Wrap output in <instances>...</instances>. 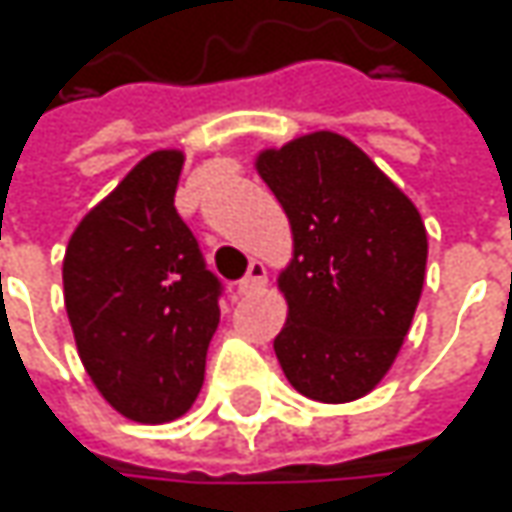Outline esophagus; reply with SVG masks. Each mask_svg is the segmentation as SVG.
Masks as SVG:
<instances>
[{
	"instance_id": "obj_1",
	"label": "esophagus",
	"mask_w": 512,
	"mask_h": 512,
	"mask_svg": "<svg viewBox=\"0 0 512 512\" xmlns=\"http://www.w3.org/2000/svg\"><path fill=\"white\" fill-rule=\"evenodd\" d=\"M266 280H269V275H266V266L255 260V263L249 266V275L240 280L237 292H240V295H255V292H260V289L266 286Z\"/></svg>"
}]
</instances>
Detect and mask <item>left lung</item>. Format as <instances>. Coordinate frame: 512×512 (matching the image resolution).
I'll return each mask as SVG.
<instances>
[{"instance_id":"8db88e82","label":"left lung","mask_w":512,"mask_h":512,"mask_svg":"<svg viewBox=\"0 0 512 512\" xmlns=\"http://www.w3.org/2000/svg\"><path fill=\"white\" fill-rule=\"evenodd\" d=\"M255 166L289 217L295 243L278 278L289 303L275 338L283 375L312 401L364 398L392 367L424 289L421 214L335 131L266 148Z\"/></svg>"}]
</instances>
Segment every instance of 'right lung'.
Returning <instances> with one entry per match:
<instances>
[{
    "label": "right lung",
    "mask_w": 512,
    "mask_h": 512,
    "mask_svg": "<svg viewBox=\"0 0 512 512\" xmlns=\"http://www.w3.org/2000/svg\"><path fill=\"white\" fill-rule=\"evenodd\" d=\"M183 151L148 154L79 220L62 260L82 367L114 410L166 424L203 387L220 280L174 209Z\"/></svg>",
    "instance_id": "obj_1"
}]
</instances>
